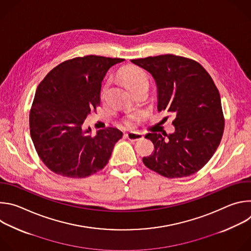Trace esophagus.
I'll list each match as a JSON object with an SVG mask.
<instances>
[{
  "label": "esophagus",
  "mask_w": 251,
  "mask_h": 251,
  "mask_svg": "<svg viewBox=\"0 0 251 251\" xmlns=\"http://www.w3.org/2000/svg\"><path fill=\"white\" fill-rule=\"evenodd\" d=\"M125 137L130 140V141H133V142H136V141H139V140H142L143 139V135L141 133H138V132H129V133H126L125 134Z\"/></svg>",
  "instance_id": "34e87169"
}]
</instances>
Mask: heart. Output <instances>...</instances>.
I'll list each match as a JSON object with an SVG mask.
<instances>
[{"label":"heart","mask_w":251,"mask_h":251,"mask_svg":"<svg viewBox=\"0 0 251 251\" xmlns=\"http://www.w3.org/2000/svg\"><path fill=\"white\" fill-rule=\"evenodd\" d=\"M120 78L125 86L132 91L133 89L141 86L148 85V76L144 70L136 66H128L120 71ZM107 89V84H104L101 89V97L104 96ZM139 119V114H128L124 122L127 126H134Z\"/></svg>","instance_id":"heart-1"}]
</instances>
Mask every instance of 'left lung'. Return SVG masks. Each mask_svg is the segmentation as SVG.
<instances>
[{"mask_svg": "<svg viewBox=\"0 0 251 251\" xmlns=\"http://www.w3.org/2000/svg\"><path fill=\"white\" fill-rule=\"evenodd\" d=\"M153 75L158 111L176 115L175 132L148 133L154 152L143 163L174 178L200 171L217 151L225 129L221 95L207 71L196 60L175 54L132 59Z\"/></svg>", "mask_w": 251, "mask_h": 251, "instance_id": "1", "label": "left lung"}]
</instances>
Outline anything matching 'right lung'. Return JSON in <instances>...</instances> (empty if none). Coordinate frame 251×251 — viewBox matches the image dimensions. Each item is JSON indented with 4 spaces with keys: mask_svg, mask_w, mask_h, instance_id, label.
Wrapping results in <instances>:
<instances>
[{
    "mask_svg": "<svg viewBox=\"0 0 251 251\" xmlns=\"http://www.w3.org/2000/svg\"><path fill=\"white\" fill-rule=\"evenodd\" d=\"M124 61L98 55L65 60L39 84L29 111V131L43 163L53 173L81 178L108 163L123 133L117 128L82 127L87 115L100 105L101 82L113 65Z\"/></svg>",
    "mask_w": 251,
    "mask_h": 251,
    "instance_id": "1",
    "label": "right lung"
}]
</instances>
